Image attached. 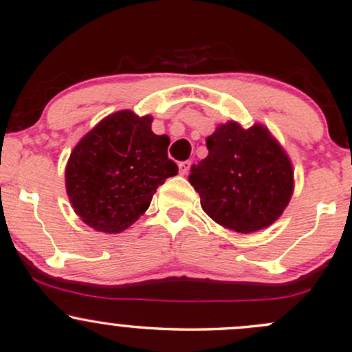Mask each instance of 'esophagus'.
Listing matches in <instances>:
<instances>
[{
	"label": "esophagus",
	"mask_w": 352,
	"mask_h": 352,
	"mask_svg": "<svg viewBox=\"0 0 352 352\" xmlns=\"http://www.w3.org/2000/svg\"><path fill=\"white\" fill-rule=\"evenodd\" d=\"M178 167H180V174L186 175L188 170H190V167H191V161H183L178 164Z\"/></svg>",
	"instance_id": "1"
}]
</instances>
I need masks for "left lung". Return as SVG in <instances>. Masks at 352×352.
<instances>
[{
    "label": "left lung",
    "instance_id": "8db88e82",
    "mask_svg": "<svg viewBox=\"0 0 352 352\" xmlns=\"http://www.w3.org/2000/svg\"><path fill=\"white\" fill-rule=\"evenodd\" d=\"M209 155L188 177L215 223L249 234L274 223L294 195V167L270 129L228 121L207 137Z\"/></svg>",
    "mask_w": 352,
    "mask_h": 352
}]
</instances>
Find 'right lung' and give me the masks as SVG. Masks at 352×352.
<instances>
[{"label":"right lung","mask_w":352,"mask_h":352,"mask_svg":"<svg viewBox=\"0 0 352 352\" xmlns=\"http://www.w3.org/2000/svg\"><path fill=\"white\" fill-rule=\"evenodd\" d=\"M153 116L111 113L73 148L65 186L73 210L98 232L118 234L150 207L157 186L177 175L169 137L151 131Z\"/></svg>","instance_id":"1"}]
</instances>
